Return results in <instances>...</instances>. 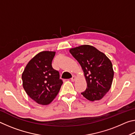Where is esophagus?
Masks as SVG:
<instances>
[{
    "mask_svg": "<svg viewBox=\"0 0 135 135\" xmlns=\"http://www.w3.org/2000/svg\"><path fill=\"white\" fill-rule=\"evenodd\" d=\"M76 77L75 76H73L72 77V78L71 79V80L72 81H75V80H76Z\"/></svg>",
    "mask_w": 135,
    "mask_h": 135,
    "instance_id": "34e87169",
    "label": "esophagus"
}]
</instances>
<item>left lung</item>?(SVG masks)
<instances>
[{"label":"left lung","mask_w":135,"mask_h":135,"mask_svg":"<svg viewBox=\"0 0 135 135\" xmlns=\"http://www.w3.org/2000/svg\"><path fill=\"white\" fill-rule=\"evenodd\" d=\"M83 71L87 88L81 94L90 101L101 99L110 89L114 77L109 59L95 47L84 45L70 49Z\"/></svg>","instance_id":"1"}]
</instances>
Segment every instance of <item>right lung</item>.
I'll list each match as a JSON object with an SVG mask.
<instances>
[{"mask_svg":"<svg viewBox=\"0 0 135 135\" xmlns=\"http://www.w3.org/2000/svg\"><path fill=\"white\" fill-rule=\"evenodd\" d=\"M55 52H39L27 64L22 74V86L32 99L40 105H48L60 90L63 82L59 73L52 68Z\"/></svg>","mask_w":135,"mask_h":135,"instance_id":"1","label":"right lung"}]
</instances>
